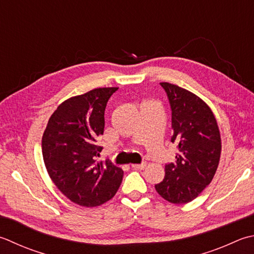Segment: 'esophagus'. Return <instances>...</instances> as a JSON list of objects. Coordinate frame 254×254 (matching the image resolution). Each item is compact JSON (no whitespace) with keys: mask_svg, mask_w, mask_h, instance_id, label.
<instances>
[{"mask_svg":"<svg viewBox=\"0 0 254 254\" xmlns=\"http://www.w3.org/2000/svg\"><path fill=\"white\" fill-rule=\"evenodd\" d=\"M132 168L134 170H144L146 166V163H142V164H132Z\"/></svg>","mask_w":254,"mask_h":254,"instance_id":"34e87169","label":"esophagus"}]
</instances>
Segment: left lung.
Here are the masks:
<instances>
[{
	"label": "left lung",
	"mask_w": 254,
	"mask_h": 254,
	"mask_svg": "<svg viewBox=\"0 0 254 254\" xmlns=\"http://www.w3.org/2000/svg\"><path fill=\"white\" fill-rule=\"evenodd\" d=\"M172 109L176 161L165 165V177L156 191L172 203L195 199L209 185L220 161L221 138L211 109L196 94L168 82H161Z\"/></svg>",
	"instance_id": "1"
}]
</instances>
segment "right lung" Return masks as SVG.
I'll list each match as a JSON object with an SVG mask.
<instances>
[{
    "label": "right lung",
    "instance_id": "right-lung-1",
    "mask_svg": "<svg viewBox=\"0 0 254 254\" xmlns=\"http://www.w3.org/2000/svg\"><path fill=\"white\" fill-rule=\"evenodd\" d=\"M119 88H97L59 104L42 138L45 166L55 185L69 200L97 207L116 195L123 171L111 162H97L102 147L104 110Z\"/></svg>",
    "mask_w": 254,
    "mask_h": 254
}]
</instances>
